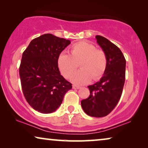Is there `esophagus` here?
I'll return each mask as SVG.
<instances>
[{
  "label": "esophagus",
  "mask_w": 148,
  "mask_h": 148,
  "mask_svg": "<svg viewBox=\"0 0 148 148\" xmlns=\"http://www.w3.org/2000/svg\"><path fill=\"white\" fill-rule=\"evenodd\" d=\"M81 88L80 86H77V85H73V89H79Z\"/></svg>",
  "instance_id": "1"
}]
</instances>
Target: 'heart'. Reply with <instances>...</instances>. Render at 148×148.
Here are the masks:
<instances>
[{
  "mask_svg": "<svg viewBox=\"0 0 148 148\" xmlns=\"http://www.w3.org/2000/svg\"><path fill=\"white\" fill-rule=\"evenodd\" d=\"M107 56L104 50L97 49L96 46L86 41H81L71 46L69 54L62 52L57 58V66L60 73L69 78L79 66L81 69L71 77L72 82L86 84L98 80L105 73L107 67Z\"/></svg>",
  "mask_w": 148,
  "mask_h": 148,
  "instance_id": "1",
  "label": "heart"
}]
</instances>
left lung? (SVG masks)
Listing matches in <instances>:
<instances>
[{
  "label": "left lung",
  "mask_w": 148,
  "mask_h": 148,
  "mask_svg": "<svg viewBox=\"0 0 148 148\" xmlns=\"http://www.w3.org/2000/svg\"><path fill=\"white\" fill-rule=\"evenodd\" d=\"M97 43L107 56V67L100 81L89 86L90 95L82 100V108L94 117L106 116L115 108L122 95L126 60L121 50L106 38L96 36Z\"/></svg>",
  "instance_id": "obj_1"
}]
</instances>
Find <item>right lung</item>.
Listing matches in <instances>:
<instances>
[{"instance_id":"right-lung-1","label":"right lung","mask_w":148,"mask_h":148,"mask_svg":"<svg viewBox=\"0 0 148 148\" xmlns=\"http://www.w3.org/2000/svg\"><path fill=\"white\" fill-rule=\"evenodd\" d=\"M70 40L50 34L32 40L23 52L19 76L25 98L38 112L48 114L62 104L72 84L60 73L57 58Z\"/></svg>"}]
</instances>
